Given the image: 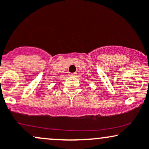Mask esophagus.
Returning a JSON list of instances; mask_svg holds the SVG:
<instances>
[{"label":"esophagus","mask_w":149,"mask_h":149,"mask_svg":"<svg viewBox=\"0 0 149 149\" xmlns=\"http://www.w3.org/2000/svg\"><path fill=\"white\" fill-rule=\"evenodd\" d=\"M76 73H70V74H69L68 75H69V76H70V77H75V76H76Z\"/></svg>","instance_id":"esophagus-1"}]
</instances>
